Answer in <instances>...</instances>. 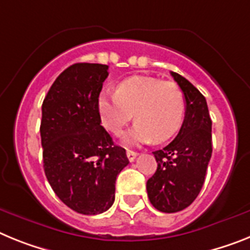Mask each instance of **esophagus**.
I'll return each mask as SVG.
<instances>
[{
  "mask_svg": "<svg viewBox=\"0 0 250 250\" xmlns=\"http://www.w3.org/2000/svg\"><path fill=\"white\" fill-rule=\"evenodd\" d=\"M137 152H134V151H131V149H127V158L129 160V161H134V158L137 157Z\"/></svg>",
  "mask_w": 250,
  "mask_h": 250,
  "instance_id": "34e87169",
  "label": "esophagus"
}]
</instances>
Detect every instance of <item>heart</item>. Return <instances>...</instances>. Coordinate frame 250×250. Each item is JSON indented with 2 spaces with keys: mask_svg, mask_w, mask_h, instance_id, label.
Returning a JSON list of instances; mask_svg holds the SVG:
<instances>
[{
  "mask_svg": "<svg viewBox=\"0 0 250 250\" xmlns=\"http://www.w3.org/2000/svg\"><path fill=\"white\" fill-rule=\"evenodd\" d=\"M98 112L103 125L113 134L121 133L134 114L137 123L125 137L127 143L165 142L180 131L186 101L177 84L137 75L119 83L114 95L102 93Z\"/></svg>",
  "mask_w": 250,
  "mask_h": 250,
  "instance_id": "1",
  "label": "heart"
}]
</instances>
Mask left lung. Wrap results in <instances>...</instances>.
Returning <instances> with one entry per match:
<instances>
[{
	"label": "left lung",
	"mask_w": 250,
	"mask_h": 250,
	"mask_svg": "<svg viewBox=\"0 0 250 250\" xmlns=\"http://www.w3.org/2000/svg\"><path fill=\"white\" fill-rule=\"evenodd\" d=\"M185 95L186 113L175 140L153 152L157 170L147 181L151 204L162 212L188 208L200 192L212 153L211 119L206 99L180 74L171 71Z\"/></svg>",
	"instance_id": "1"
}]
</instances>
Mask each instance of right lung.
<instances>
[{"label": "right lung", "mask_w": 250, "mask_h": 250, "mask_svg": "<svg viewBox=\"0 0 250 250\" xmlns=\"http://www.w3.org/2000/svg\"><path fill=\"white\" fill-rule=\"evenodd\" d=\"M108 65L77 62L56 78L42 102L40 134L50 186L74 211L97 215L114 203L116 180L129 164L101 125L98 98Z\"/></svg>", "instance_id": "obj_1"}]
</instances>
